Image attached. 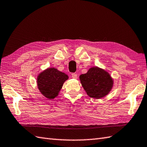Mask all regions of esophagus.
<instances>
[{
  "label": "esophagus",
  "instance_id": "esophagus-1",
  "mask_svg": "<svg viewBox=\"0 0 147 147\" xmlns=\"http://www.w3.org/2000/svg\"><path fill=\"white\" fill-rule=\"evenodd\" d=\"M71 77H72L73 79H76L77 78V74H71Z\"/></svg>",
  "mask_w": 147,
  "mask_h": 147
}]
</instances>
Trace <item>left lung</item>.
Returning a JSON list of instances; mask_svg holds the SVG:
<instances>
[{
    "label": "left lung",
    "instance_id": "obj_1",
    "mask_svg": "<svg viewBox=\"0 0 147 147\" xmlns=\"http://www.w3.org/2000/svg\"><path fill=\"white\" fill-rule=\"evenodd\" d=\"M80 83L87 94L94 99H101L113 89L114 80L106 70L98 67H92L86 74L80 75Z\"/></svg>",
    "mask_w": 147,
    "mask_h": 147
}]
</instances>
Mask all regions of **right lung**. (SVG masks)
<instances>
[{"label": "right lung", "mask_w": 147, "mask_h": 147, "mask_svg": "<svg viewBox=\"0 0 147 147\" xmlns=\"http://www.w3.org/2000/svg\"><path fill=\"white\" fill-rule=\"evenodd\" d=\"M68 79L66 74L54 67L48 68L38 74L36 83L41 94L49 99L57 97L64 82Z\"/></svg>", "instance_id": "obj_1"}]
</instances>
